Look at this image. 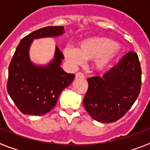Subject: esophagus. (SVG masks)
Segmentation results:
<instances>
[{
  "label": "esophagus",
  "instance_id": "esophagus-1",
  "mask_svg": "<svg viewBox=\"0 0 150 150\" xmlns=\"http://www.w3.org/2000/svg\"><path fill=\"white\" fill-rule=\"evenodd\" d=\"M76 79H78V78H84V75L82 73L78 72L76 74Z\"/></svg>",
  "mask_w": 150,
  "mask_h": 150
}]
</instances>
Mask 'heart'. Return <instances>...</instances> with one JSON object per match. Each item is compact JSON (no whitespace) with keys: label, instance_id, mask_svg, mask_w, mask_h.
<instances>
[{"label":"heart","instance_id":"obj_1","mask_svg":"<svg viewBox=\"0 0 150 150\" xmlns=\"http://www.w3.org/2000/svg\"><path fill=\"white\" fill-rule=\"evenodd\" d=\"M120 52L118 43L104 37H92L82 40L77 48L67 46L63 50L64 59L72 67L83 64L84 59L93 60L95 71L103 73L109 70Z\"/></svg>","mask_w":150,"mask_h":150}]
</instances>
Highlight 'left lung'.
<instances>
[{"label":"left lung","mask_w":150,"mask_h":150,"mask_svg":"<svg viewBox=\"0 0 150 150\" xmlns=\"http://www.w3.org/2000/svg\"><path fill=\"white\" fill-rule=\"evenodd\" d=\"M83 106L100 122L117 121L132 107L140 91L141 67L136 52H130L102 77L88 78Z\"/></svg>","instance_id":"1"}]
</instances>
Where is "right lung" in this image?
<instances>
[{"instance_id": "add662e5", "label": "right lung", "mask_w": 150, "mask_h": 150, "mask_svg": "<svg viewBox=\"0 0 150 150\" xmlns=\"http://www.w3.org/2000/svg\"><path fill=\"white\" fill-rule=\"evenodd\" d=\"M63 26L38 29L21 40L10 62L6 88L18 110L25 115L42 116L54 108L61 92L74 80L61 67L64 55L55 46L53 59L46 64H38L30 57L34 40L57 38L64 34Z\"/></svg>"}]
</instances>
